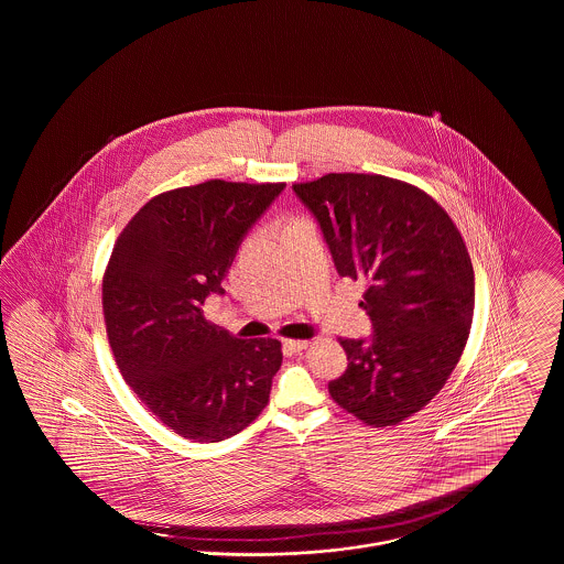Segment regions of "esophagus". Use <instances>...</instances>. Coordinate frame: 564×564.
<instances>
[{
    "instance_id": "1",
    "label": "esophagus",
    "mask_w": 564,
    "mask_h": 564,
    "mask_svg": "<svg viewBox=\"0 0 564 564\" xmlns=\"http://www.w3.org/2000/svg\"><path fill=\"white\" fill-rule=\"evenodd\" d=\"M308 347V340H285L283 343V349L288 352H300Z\"/></svg>"
}]
</instances>
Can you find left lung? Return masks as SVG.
<instances>
[{
	"label": "left lung",
	"mask_w": 564,
	"mask_h": 564,
	"mask_svg": "<svg viewBox=\"0 0 564 564\" xmlns=\"http://www.w3.org/2000/svg\"><path fill=\"white\" fill-rule=\"evenodd\" d=\"M340 276H364L368 338H340L349 366L334 402L376 427L437 395L467 345L474 269L453 219L425 192L382 175L329 173L294 184Z\"/></svg>",
	"instance_id": "8db88e82"
}]
</instances>
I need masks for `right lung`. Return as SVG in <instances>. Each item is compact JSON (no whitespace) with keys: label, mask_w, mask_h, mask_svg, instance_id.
Returning a JSON list of instances; mask_svg holds the SVG:
<instances>
[{"label":"right lung","mask_w":564,"mask_h":564,"mask_svg":"<svg viewBox=\"0 0 564 564\" xmlns=\"http://www.w3.org/2000/svg\"><path fill=\"white\" fill-rule=\"evenodd\" d=\"M285 184L205 182L152 198L113 245L104 315L116 364L169 430L221 442L269 403L283 352L274 338H237L203 317L242 239Z\"/></svg>","instance_id":"1"}]
</instances>
